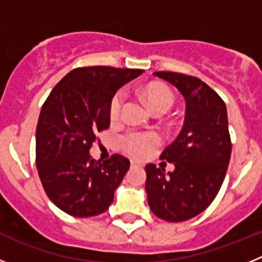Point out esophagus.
I'll return each mask as SVG.
<instances>
[{
	"label": "esophagus",
	"mask_w": 262,
	"mask_h": 262,
	"mask_svg": "<svg viewBox=\"0 0 262 262\" xmlns=\"http://www.w3.org/2000/svg\"><path fill=\"white\" fill-rule=\"evenodd\" d=\"M131 166L133 168H135V166H142V164L138 163V161H131Z\"/></svg>",
	"instance_id": "1"
}]
</instances>
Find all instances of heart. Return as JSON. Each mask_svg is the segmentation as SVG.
<instances>
[{
  "label": "heart",
  "instance_id": "b5f03b06",
  "mask_svg": "<svg viewBox=\"0 0 262 262\" xmlns=\"http://www.w3.org/2000/svg\"><path fill=\"white\" fill-rule=\"evenodd\" d=\"M144 96L148 105L152 110L168 111L174 102V97L172 92L161 85L151 84L144 89ZM123 108V93H117L110 103V118L111 120H118L122 115ZM160 139L154 133H142V131H133L122 138V148L128 155L138 159L148 156L154 151V148L159 144Z\"/></svg>",
  "mask_w": 262,
  "mask_h": 262
}]
</instances>
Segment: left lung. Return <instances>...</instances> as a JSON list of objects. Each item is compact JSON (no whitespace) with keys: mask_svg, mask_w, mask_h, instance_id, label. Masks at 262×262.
Returning a JSON list of instances; mask_svg holds the SVG:
<instances>
[{"mask_svg":"<svg viewBox=\"0 0 262 262\" xmlns=\"http://www.w3.org/2000/svg\"><path fill=\"white\" fill-rule=\"evenodd\" d=\"M184 96V127L160 159L174 170L145 165L148 205L160 219L184 222L205 211L221 189L231 159L228 118L223 99L200 78L155 72Z\"/></svg>","mask_w":262,"mask_h":262,"instance_id":"left-lung-1","label":"left lung"}]
</instances>
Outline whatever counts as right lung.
Instances as JSON below:
<instances>
[{"label": "right lung", "mask_w": 262, "mask_h": 262, "mask_svg": "<svg viewBox=\"0 0 262 262\" xmlns=\"http://www.w3.org/2000/svg\"><path fill=\"white\" fill-rule=\"evenodd\" d=\"M143 69L82 67L71 71L41 106L36 126V168L46 194L67 214H102L129 169V160L113 155L92 159L97 133L110 127V103L117 90Z\"/></svg>", "instance_id": "1"}]
</instances>
